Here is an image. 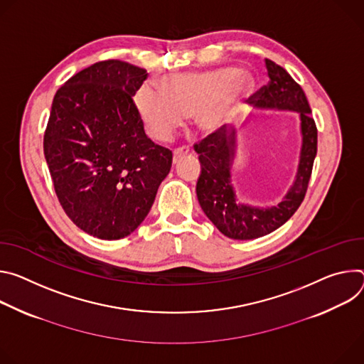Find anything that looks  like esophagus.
Masks as SVG:
<instances>
[{
  "label": "esophagus",
  "mask_w": 364,
  "mask_h": 364,
  "mask_svg": "<svg viewBox=\"0 0 364 364\" xmlns=\"http://www.w3.org/2000/svg\"><path fill=\"white\" fill-rule=\"evenodd\" d=\"M189 151H191V150H189V147H188V146H181V147H176V149L173 150V164H176V161H178L181 157L186 156Z\"/></svg>",
  "instance_id": "esophagus-1"
}]
</instances>
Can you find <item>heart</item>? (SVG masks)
I'll return each instance as SVG.
<instances>
[{
	"instance_id": "obj_1",
	"label": "heart",
	"mask_w": 364,
	"mask_h": 364,
	"mask_svg": "<svg viewBox=\"0 0 364 364\" xmlns=\"http://www.w3.org/2000/svg\"><path fill=\"white\" fill-rule=\"evenodd\" d=\"M250 88L252 79L245 70L220 68L165 77L161 91L143 85L136 92V104L149 133L166 141L186 115L193 114L196 127L204 133L225 126Z\"/></svg>"
}]
</instances>
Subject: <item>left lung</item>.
I'll use <instances>...</instances> for the list:
<instances>
[{
  "label": "left lung",
  "mask_w": 364,
  "mask_h": 364,
  "mask_svg": "<svg viewBox=\"0 0 364 364\" xmlns=\"http://www.w3.org/2000/svg\"><path fill=\"white\" fill-rule=\"evenodd\" d=\"M269 82L256 91L249 102L257 108L296 111L301 115L302 149L294 186L280 204L270 208H255L241 204L231 185V161L234 157L235 132L225 126L193 144L199 154L200 175L196 182L199 205L213 224L228 238L253 240L270 234L284 225L299 208L305 198L316 156V126L302 88L292 76L270 59H264Z\"/></svg>",
  "instance_id": "1"
}]
</instances>
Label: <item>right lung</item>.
Returning a JSON list of instances; mask_svg holds the SVG:
<instances>
[{"label":"right lung","instance_id":"obj_1","mask_svg":"<svg viewBox=\"0 0 364 364\" xmlns=\"http://www.w3.org/2000/svg\"><path fill=\"white\" fill-rule=\"evenodd\" d=\"M146 69L97 62L58 90L43 139L45 157L66 215L82 231L118 240L149 214L172 151L144 133L133 97Z\"/></svg>","mask_w":364,"mask_h":364}]
</instances>
